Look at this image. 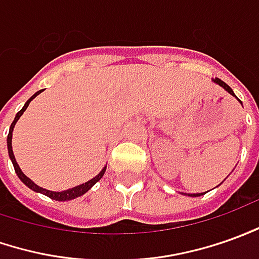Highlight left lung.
<instances>
[{"mask_svg":"<svg viewBox=\"0 0 259 259\" xmlns=\"http://www.w3.org/2000/svg\"><path fill=\"white\" fill-rule=\"evenodd\" d=\"M214 83H217V84H219V85H222L223 89H224V90H227V92L230 93V94H233V96H235L234 92L231 90V87H230V85H228V84H226V83H224L223 80H220V78H215ZM240 103H241V101H240ZM203 194H204V193H203ZM189 196H193V197H196V196H201V193H196V194L193 193V194H189Z\"/></svg>","mask_w":259,"mask_h":259,"instance_id":"left-lung-1","label":"left lung"}]
</instances>
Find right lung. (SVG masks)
Wrapping results in <instances>:
<instances>
[{"instance_id": "right-lung-1", "label": "right lung", "mask_w": 259, "mask_h": 259, "mask_svg": "<svg viewBox=\"0 0 259 259\" xmlns=\"http://www.w3.org/2000/svg\"><path fill=\"white\" fill-rule=\"evenodd\" d=\"M39 93H42V90H39L37 93H35L33 96H32L31 99L28 100L26 103H25V106L22 107V110L21 111H18V114L15 115V119L12 121V124H11L10 126V134H8V138H7V144H8V153H10V158L11 160H12V165H14V167H15V172H17L18 178L21 179V181L24 182L26 186L29 187V189H32V190H35V192H39V193L45 194V196H48V197H51V199H53V200H58V201H66V200H72V199H76V197H78V196H81V194H84L85 192H89L90 189H92L97 182L103 178V175H104V172H106V167L100 172L96 178H93L92 181L85 182V183H83V185H80V186H76V187H72V189H67V190H65V192H51V190H46V189H44V187H39L37 185H35L33 182L28 178V176H25L24 174H22V170H21V167L18 166L17 160H15V156H14V152H12V131H14V126H15V124H17V121L19 119V117L24 114V111L26 110V107L29 106V103H31L32 100L36 97Z\"/></svg>"}]
</instances>
